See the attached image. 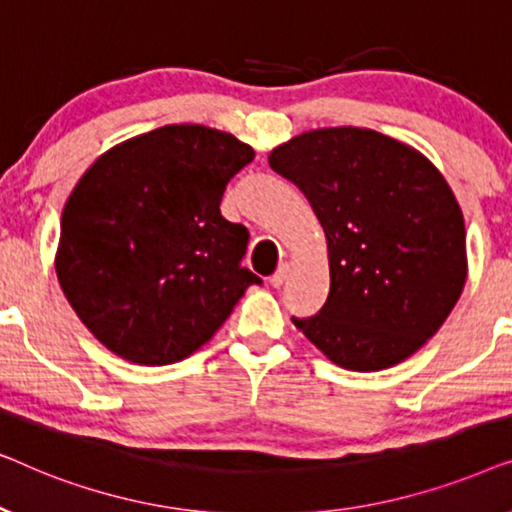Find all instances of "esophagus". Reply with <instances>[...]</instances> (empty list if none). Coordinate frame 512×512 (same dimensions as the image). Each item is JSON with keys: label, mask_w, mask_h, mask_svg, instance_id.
I'll return each instance as SVG.
<instances>
[{"label": "esophagus", "mask_w": 512, "mask_h": 512, "mask_svg": "<svg viewBox=\"0 0 512 512\" xmlns=\"http://www.w3.org/2000/svg\"><path fill=\"white\" fill-rule=\"evenodd\" d=\"M289 272H291V265H289V263H282V265H279V268H277L275 275L270 277V284L275 286V289H279V286H284L286 279H289Z\"/></svg>", "instance_id": "1"}]
</instances>
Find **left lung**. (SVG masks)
<instances>
[{
  "mask_svg": "<svg viewBox=\"0 0 512 512\" xmlns=\"http://www.w3.org/2000/svg\"><path fill=\"white\" fill-rule=\"evenodd\" d=\"M317 214L331 291L291 319L335 366L375 373L417 352L450 317L468 275L464 214L415 146L368 128H317L270 151Z\"/></svg>",
  "mask_w": 512,
  "mask_h": 512,
  "instance_id": "1",
  "label": "left lung"
}]
</instances>
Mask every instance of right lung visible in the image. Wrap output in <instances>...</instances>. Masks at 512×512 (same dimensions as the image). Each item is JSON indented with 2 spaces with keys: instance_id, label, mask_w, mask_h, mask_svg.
<instances>
[{
  "instance_id": "right-lung-1",
  "label": "right lung",
  "mask_w": 512,
  "mask_h": 512,
  "mask_svg": "<svg viewBox=\"0 0 512 512\" xmlns=\"http://www.w3.org/2000/svg\"><path fill=\"white\" fill-rule=\"evenodd\" d=\"M249 144L207 125H163L104 151L62 209L55 272L83 326L137 366H170L212 340L261 277L249 230L221 216Z\"/></svg>"
}]
</instances>
